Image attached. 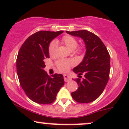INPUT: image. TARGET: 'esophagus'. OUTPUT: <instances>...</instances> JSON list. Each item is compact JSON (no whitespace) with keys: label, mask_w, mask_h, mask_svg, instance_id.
Returning a JSON list of instances; mask_svg holds the SVG:
<instances>
[{"label":"esophagus","mask_w":129,"mask_h":129,"mask_svg":"<svg viewBox=\"0 0 129 129\" xmlns=\"http://www.w3.org/2000/svg\"><path fill=\"white\" fill-rule=\"evenodd\" d=\"M63 77H64V81H66V82H68V81H71V77L69 76V75H67V74H64V75H63Z\"/></svg>","instance_id":"34e87169"}]
</instances>
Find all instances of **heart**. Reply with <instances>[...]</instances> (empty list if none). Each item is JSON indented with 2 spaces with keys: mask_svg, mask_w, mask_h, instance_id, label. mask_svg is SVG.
<instances>
[{
  "mask_svg": "<svg viewBox=\"0 0 129 129\" xmlns=\"http://www.w3.org/2000/svg\"><path fill=\"white\" fill-rule=\"evenodd\" d=\"M62 41L65 44V45L71 51L75 49L78 45V42H77L76 39L71 36H64L62 39ZM57 46H58L57 40H54L51 42L49 46V53L50 55H54L55 54ZM81 50L82 49L79 48L78 49V51H81ZM71 63L72 62L70 60H62L61 59V60H59L56 62V65L61 72H66L69 70V66Z\"/></svg>",
  "mask_w": 129,
  "mask_h": 129,
  "instance_id": "b5f03b06",
  "label": "heart"
}]
</instances>
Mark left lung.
Here are the masks:
<instances>
[{
    "mask_svg": "<svg viewBox=\"0 0 129 129\" xmlns=\"http://www.w3.org/2000/svg\"><path fill=\"white\" fill-rule=\"evenodd\" d=\"M72 36L84 41L86 53L82 61L73 69L79 78L75 80L78 89L71 93L72 97L80 103H88L95 101L103 92L109 78L110 55L106 47L97 36L86 30L68 31Z\"/></svg>",
    "mask_w": 129,
    "mask_h": 129,
    "instance_id": "obj_1",
    "label": "left lung"
}]
</instances>
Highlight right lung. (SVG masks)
Masks as SVG:
<instances>
[{
	"mask_svg": "<svg viewBox=\"0 0 129 129\" xmlns=\"http://www.w3.org/2000/svg\"><path fill=\"white\" fill-rule=\"evenodd\" d=\"M63 31H40L29 36L21 46L16 61L17 73L21 87L31 100L38 104H51L64 85L63 75L49 77L44 70V60L49 58L51 42Z\"/></svg>",
	"mask_w": 129,
	"mask_h": 129,
	"instance_id": "add662e5",
	"label": "right lung"
}]
</instances>
